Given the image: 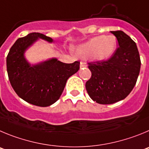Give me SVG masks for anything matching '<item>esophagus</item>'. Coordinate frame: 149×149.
<instances>
[{
  "mask_svg": "<svg viewBox=\"0 0 149 149\" xmlns=\"http://www.w3.org/2000/svg\"><path fill=\"white\" fill-rule=\"evenodd\" d=\"M87 67V64L84 62H81L80 63V68H86Z\"/></svg>",
  "mask_w": 149,
  "mask_h": 149,
  "instance_id": "esophagus-1",
  "label": "esophagus"
}]
</instances>
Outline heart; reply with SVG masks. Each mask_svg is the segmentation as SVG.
<instances>
[{"label": "heart", "instance_id": "b5f03b06", "mask_svg": "<svg viewBox=\"0 0 149 149\" xmlns=\"http://www.w3.org/2000/svg\"><path fill=\"white\" fill-rule=\"evenodd\" d=\"M117 46L114 36H99L92 38L77 47L76 53L82 58H92L97 61H104L113 56Z\"/></svg>", "mask_w": 149, "mask_h": 149}]
</instances>
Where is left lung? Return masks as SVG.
<instances>
[{
	"label": "left lung",
	"instance_id": "1",
	"mask_svg": "<svg viewBox=\"0 0 149 149\" xmlns=\"http://www.w3.org/2000/svg\"><path fill=\"white\" fill-rule=\"evenodd\" d=\"M111 33L119 47L107 61L88 63L91 77L85 84L90 97L102 104L117 102L131 93L141 65L136 43L121 30Z\"/></svg>",
	"mask_w": 149,
	"mask_h": 149
}]
</instances>
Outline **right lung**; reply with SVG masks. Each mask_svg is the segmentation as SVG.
<instances>
[{
  "mask_svg": "<svg viewBox=\"0 0 149 149\" xmlns=\"http://www.w3.org/2000/svg\"><path fill=\"white\" fill-rule=\"evenodd\" d=\"M38 39L53 42L38 33L18 38L8 53L6 68L10 84L19 97L36 106L47 107L59 99L70 76L79 70L80 62L66 64L53 58L31 65L24 53Z\"/></svg>",
  "mask_w": 149,
  "mask_h": 149,
  "instance_id": "1",
  "label": "right lung"
}]
</instances>
